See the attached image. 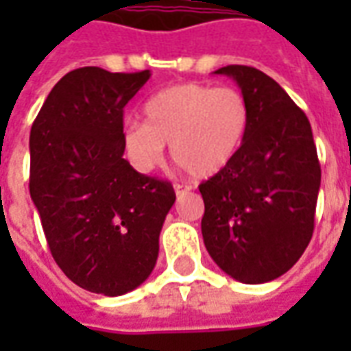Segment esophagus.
<instances>
[{"label": "esophagus", "instance_id": "34e87169", "mask_svg": "<svg viewBox=\"0 0 351 351\" xmlns=\"http://www.w3.org/2000/svg\"><path fill=\"white\" fill-rule=\"evenodd\" d=\"M190 191H191L190 186H180V184H175L176 197H180V195H184V193H190Z\"/></svg>", "mask_w": 351, "mask_h": 351}]
</instances>
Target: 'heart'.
I'll list each match as a JSON object with an SVG mask.
<instances>
[{"instance_id": "heart-1", "label": "heart", "mask_w": 351, "mask_h": 351, "mask_svg": "<svg viewBox=\"0 0 351 351\" xmlns=\"http://www.w3.org/2000/svg\"><path fill=\"white\" fill-rule=\"evenodd\" d=\"M248 125L250 108L235 88L175 84L146 101L143 122L125 125L123 146L143 173L158 167L171 145L180 167L195 178H210L235 160Z\"/></svg>"}]
</instances>
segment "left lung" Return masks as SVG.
Returning <instances> with one entry per match:
<instances>
[{
    "label": "left lung",
    "instance_id": "8db88e82",
    "mask_svg": "<svg viewBox=\"0 0 351 351\" xmlns=\"http://www.w3.org/2000/svg\"><path fill=\"white\" fill-rule=\"evenodd\" d=\"M214 75L235 80L250 125L235 160L199 186L203 241L214 263L243 284H265L306 250L322 169L306 114L276 80L248 65Z\"/></svg>",
    "mask_w": 351,
    "mask_h": 351
}]
</instances>
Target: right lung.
Listing matches in <instances>:
<instances>
[{"label": "right lung", "instance_id": "1", "mask_svg": "<svg viewBox=\"0 0 351 351\" xmlns=\"http://www.w3.org/2000/svg\"><path fill=\"white\" fill-rule=\"evenodd\" d=\"M148 79V69L67 73L29 133V195L52 258L77 286L107 297L150 276L176 199L171 184L123 160V107Z\"/></svg>", "mask_w": 351, "mask_h": 351}]
</instances>
